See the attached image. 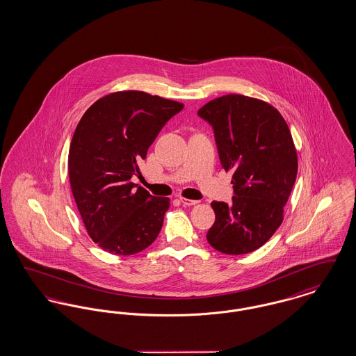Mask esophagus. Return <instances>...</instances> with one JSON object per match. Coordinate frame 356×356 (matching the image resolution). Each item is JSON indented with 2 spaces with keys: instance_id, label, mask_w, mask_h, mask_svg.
I'll return each instance as SVG.
<instances>
[{
  "instance_id": "34e87169",
  "label": "esophagus",
  "mask_w": 356,
  "mask_h": 356,
  "mask_svg": "<svg viewBox=\"0 0 356 356\" xmlns=\"http://www.w3.org/2000/svg\"><path fill=\"white\" fill-rule=\"evenodd\" d=\"M180 202H181L183 205H186V207H191V205L199 203L197 200H191V199H186V197H180Z\"/></svg>"
}]
</instances>
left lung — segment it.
Here are the masks:
<instances>
[{
    "label": "left lung",
    "mask_w": 356,
    "mask_h": 356,
    "mask_svg": "<svg viewBox=\"0 0 356 356\" xmlns=\"http://www.w3.org/2000/svg\"><path fill=\"white\" fill-rule=\"evenodd\" d=\"M199 116L215 132L221 165L231 170L232 204L212 202L216 220L207 234L221 254H250L266 244L284 219L298 175V153L287 122L271 104L225 95Z\"/></svg>",
    "instance_id": "8db88e82"
}]
</instances>
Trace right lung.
Listing matches in <instances>:
<instances>
[{
    "label": "right lung",
    "mask_w": 356,
    "mask_h": 356,
    "mask_svg": "<svg viewBox=\"0 0 356 356\" xmlns=\"http://www.w3.org/2000/svg\"><path fill=\"white\" fill-rule=\"evenodd\" d=\"M181 102L140 90L113 92L92 104L72 137L69 183L90 238L109 254H135L160 234L168 197H154L132 176Z\"/></svg>",
    "instance_id": "1"
}]
</instances>
